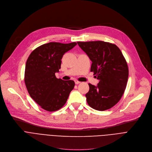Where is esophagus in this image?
Wrapping results in <instances>:
<instances>
[{"instance_id":"34e87169","label":"esophagus","mask_w":152,"mask_h":152,"mask_svg":"<svg viewBox=\"0 0 152 152\" xmlns=\"http://www.w3.org/2000/svg\"><path fill=\"white\" fill-rule=\"evenodd\" d=\"M75 83L76 84H79L81 82H79V81H75Z\"/></svg>"}]
</instances>
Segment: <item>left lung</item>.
<instances>
[{"mask_svg":"<svg viewBox=\"0 0 152 152\" xmlns=\"http://www.w3.org/2000/svg\"><path fill=\"white\" fill-rule=\"evenodd\" d=\"M77 43L92 61L91 71L99 81L97 86L89 84L87 103L99 111L113 107L123 96L128 79V66L121 51L116 45L103 41Z\"/></svg>","mask_w":152,"mask_h":152,"instance_id":"8db88e82","label":"left lung"}]
</instances>
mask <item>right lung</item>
<instances>
[{"label":"right lung","instance_id":"1","mask_svg":"<svg viewBox=\"0 0 152 152\" xmlns=\"http://www.w3.org/2000/svg\"><path fill=\"white\" fill-rule=\"evenodd\" d=\"M76 45V42L45 44L32 52L27 60L25 82L28 93L48 111L61 108L74 88L73 81H63L55 74L59 72L63 55Z\"/></svg>","mask_w":152,"mask_h":152}]
</instances>
